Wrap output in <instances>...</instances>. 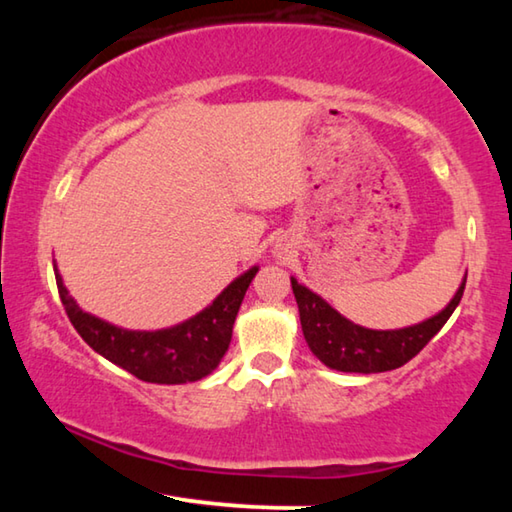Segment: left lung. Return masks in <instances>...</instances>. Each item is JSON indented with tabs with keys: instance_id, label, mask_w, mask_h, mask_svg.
<instances>
[{
	"instance_id": "8db88e82",
	"label": "left lung",
	"mask_w": 512,
	"mask_h": 512,
	"mask_svg": "<svg viewBox=\"0 0 512 512\" xmlns=\"http://www.w3.org/2000/svg\"><path fill=\"white\" fill-rule=\"evenodd\" d=\"M291 289L298 302L302 334L309 350L327 368L370 375V372H386L404 366L443 329L463 298L465 277L456 296L440 314L402 329H368L354 325L314 291L298 284L296 277H291Z\"/></svg>"
}]
</instances>
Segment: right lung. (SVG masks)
I'll return each instance as SVG.
<instances>
[{
	"mask_svg": "<svg viewBox=\"0 0 512 512\" xmlns=\"http://www.w3.org/2000/svg\"><path fill=\"white\" fill-rule=\"evenodd\" d=\"M259 268L253 266L225 287L201 314L158 332L110 325L83 311L69 296L54 264L60 300L81 339L101 357L151 384H187L210 375L228 352L237 311Z\"/></svg>",
	"mask_w": 512,
	"mask_h": 512,
	"instance_id": "1",
	"label": "right lung"
}]
</instances>
